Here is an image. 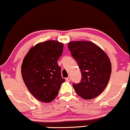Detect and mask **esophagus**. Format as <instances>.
<instances>
[{"label": "esophagus", "mask_w": 130, "mask_h": 130, "mask_svg": "<svg viewBox=\"0 0 130 130\" xmlns=\"http://www.w3.org/2000/svg\"><path fill=\"white\" fill-rule=\"evenodd\" d=\"M66 80L67 81H68V82H70L71 80V79L70 77H67L66 79Z\"/></svg>", "instance_id": "esophagus-1"}]
</instances>
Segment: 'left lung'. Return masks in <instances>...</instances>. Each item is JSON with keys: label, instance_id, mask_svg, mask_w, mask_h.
Returning a JSON list of instances; mask_svg holds the SVG:
<instances>
[{"label": "left lung", "instance_id": "8db88e82", "mask_svg": "<svg viewBox=\"0 0 130 130\" xmlns=\"http://www.w3.org/2000/svg\"><path fill=\"white\" fill-rule=\"evenodd\" d=\"M68 45L82 74L81 82L72 86L84 99H94L104 91L109 81L111 72L110 58L102 49L90 41H71Z\"/></svg>", "mask_w": 130, "mask_h": 130}]
</instances>
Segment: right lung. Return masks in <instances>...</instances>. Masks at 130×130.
Instances as JSON below:
<instances>
[{"label": "right lung", "mask_w": 130, "mask_h": 130, "mask_svg": "<svg viewBox=\"0 0 130 130\" xmlns=\"http://www.w3.org/2000/svg\"><path fill=\"white\" fill-rule=\"evenodd\" d=\"M63 46V43L55 40L39 43L30 49L23 60L21 67L23 80L39 101H53L65 81L57 62Z\"/></svg>", "instance_id": "1"}]
</instances>
